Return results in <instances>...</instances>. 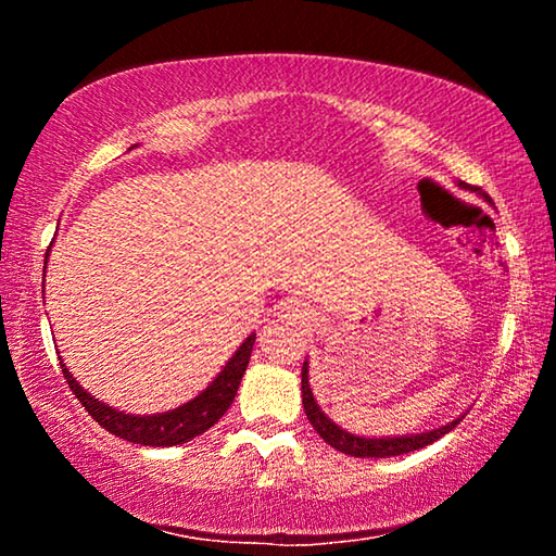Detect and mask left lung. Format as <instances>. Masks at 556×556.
<instances>
[{"label":"left lung","mask_w":556,"mask_h":556,"mask_svg":"<svg viewBox=\"0 0 556 556\" xmlns=\"http://www.w3.org/2000/svg\"><path fill=\"white\" fill-rule=\"evenodd\" d=\"M485 199H488V195H485ZM301 400H304L306 417L314 425V429L318 431V437H321L326 444H331L336 451H341V454L355 456V458H388V456L409 454V451H417V448H425L427 444H434L437 439L448 434V431L460 421V419H456L446 427L427 431V434H419V437H414V434L412 437H397V439L353 437V434H348V431H343L341 427H336L333 421L328 419L321 409H318V404L314 400V392H312V388H308V365L306 363H304V368H301Z\"/></svg>","instance_id":"obj_1"}]
</instances>
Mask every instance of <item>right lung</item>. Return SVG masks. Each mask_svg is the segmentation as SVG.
<instances>
[{
  "instance_id": "right-lung-1",
  "label": "right lung",
  "mask_w": 556,
  "mask_h": 556,
  "mask_svg": "<svg viewBox=\"0 0 556 556\" xmlns=\"http://www.w3.org/2000/svg\"><path fill=\"white\" fill-rule=\"evenodd\" d=\"M43 269H46V262H43ZM255 338H257L255 333L244 338V343L238 348V353L230 357L223 372L199 394V397L186 402L184 407H176L164 414H154V417H131V414H122L117 409L108 407V404L90 397V394L73 380V375L68 372L65 365H61V368L71 392L80 400V404L86 407L90 417L96 419L102 429H108L110 434L131 441V444H142V446H178V444H186V441H191L193 437L203 434V431H208L215 421L228 412L235 394H238L244 368H248L250 363Z\"/></svg>"
}]
</instances>
